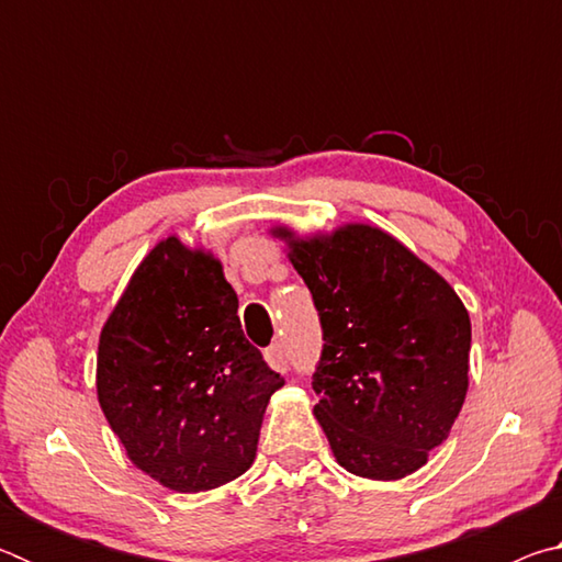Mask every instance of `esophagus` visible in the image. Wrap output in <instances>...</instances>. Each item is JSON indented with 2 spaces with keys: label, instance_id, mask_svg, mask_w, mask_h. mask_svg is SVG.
<instances>
[{
  "label": "esophagus",
  "instance_id": "34e87169",
  "mask_svg": "<svg viewBox=\"0 0 562 562\" xmlns=\"http://www.w3.org/2000/svg\"><path fill=\"white\" fill-rule=\"evenodd\" d=\"M265 361H268V367L274 369V372H288V351H284L282 345H272L270 349H265Z\"/></svg>",
  "mask_w": 562,
  "mask_h": 562
}]
</instances>
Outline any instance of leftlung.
Segmentation results:
<instances>
[{
    "mask_svg": "<svg viewBox=\"0 0 562 562\" xmlns=\"http://www.w3.org/2000/svg\"><path fill=\"white\" fill-rule=\"evenodd\" d=\"M268 233L284 243L319 312L315 418L337 463L359 479H406L449 439L469 392V310L376 225L300 233L274 223Z\"/></svg>",
    "mask_w": 562,
    "mask_h": 562,
    "instance_id": "1",
    "label": "left lung"
}]
</instances>
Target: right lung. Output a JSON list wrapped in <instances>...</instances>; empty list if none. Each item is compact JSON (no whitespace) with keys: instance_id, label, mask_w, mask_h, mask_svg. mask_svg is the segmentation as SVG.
I'll use <instances>...</instances> for the list:
<instances>
[{"instance_id":"1","label":"right lung","mask_w":562,"mask_h":562,"mask_svg":"<svg viewBox=\"0 0 562 562\" xmlns=\"http://www.w3.org/2000/svg\"><path fill=\"white\" fill-rule=\"evenodd\" d=\"M282 386L245 339L213 250L158 240L99 337L97 396L128 461L176 493L225 486L252 465Z\"/></svg>"}]
</instances>
